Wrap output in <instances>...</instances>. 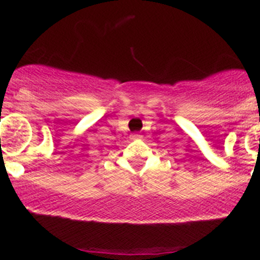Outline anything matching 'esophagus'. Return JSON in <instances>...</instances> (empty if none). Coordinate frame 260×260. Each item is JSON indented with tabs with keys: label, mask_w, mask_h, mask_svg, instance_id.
Wrapping results in <instances>:
<instances>
[{
	"label": "esophagus",
	"mask_w": 260,
	"mask_h": 260,
	"mask_svg": "<svg viewBox=\"0 0 260 260\" xmlns=\"http://www.w3.org/2000/svg\"><path fill=\"white\" fill-rule=\"evenodd\" d=\"M138 138H141V136L137 135V133H133V135L131 136V140H138Z\"/></svg>",
	"instance_id": "1"
}]
</instances>
